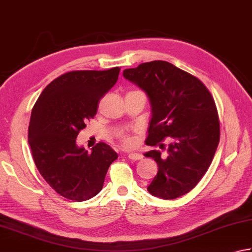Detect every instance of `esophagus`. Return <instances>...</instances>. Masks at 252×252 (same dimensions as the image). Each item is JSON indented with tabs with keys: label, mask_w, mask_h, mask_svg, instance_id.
I'll use <instances>...</instances> for the list:
<instances>
[{
	"label": "esophagus",
	"mask_w": 252,
	"mask_h": 252,
	"mask_svg": "<svg viewBox=\"0 0 252 252\" xmlns=\"http://www.w3.org/2000/svg\"><path fill=\"white\" fill-rule=\"evenodd\" d=\"M127 158L131 159V161H140V159L143 158V157L140 153H130L127 155Z\"/></svg>",
	"instance_id": "obj_1"
}]
</instances>
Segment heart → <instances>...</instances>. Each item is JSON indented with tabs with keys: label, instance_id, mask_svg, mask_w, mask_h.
Returning <instances> with one entry per match:
<instances>
[{
	"label": "heart",
	"instance_id": "b5f03b06",
	"mask_svg": "<svg viewBox=\"0 0 252 252\" xmlns=\"http://www.w3.org/2000/svg\"><path fill=\"white\" fill-rule=\"evenodd\" d=\"M118 140L120 143L126 146V148H132V146H134L135 144V140L132 135L126 133V132H121V133L118 134Z\"/></svg>",
	"mask_w": 252,
	"mask_h": 252
}]
</instances>
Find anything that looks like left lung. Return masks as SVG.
Returning a JSON list of instances; mask_svg holds the SVG:
<instances>
[{
  "instance_id": "left-lung-1",
  "label": "left lung",
  "mask_w": 252,
  "mask_h": 252,
  "mask_svg": "<svg viewBox=\"0 0 252 252\" xmlns=\"http://www.w3.org/2000/svg\"><path fill=\"white\" fill-rule=\"evenodd\" d=\"M123 76L148 94L152 118L145 143L159 144L166 138L167 158L158 150L144 155L158 171L148 190L157 197L175 199L198 184L214 158L220 138L216 103L197 77L164 61L143 63L123 70Z\"/></svg>"
}]
</instances>
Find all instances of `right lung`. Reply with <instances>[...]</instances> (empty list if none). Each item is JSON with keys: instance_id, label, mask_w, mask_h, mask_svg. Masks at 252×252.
I'll list each match as a JSON object with an SVG mask.
<instances>
[{"instance_id": "obj_1", "label": "right lung", "mask_w": 252, "mask_h": 252, "mask_svg": "<svg viewBox=\"0 0 252 252\" xmlns=\"http://www.w3.org/2000/svg\"><path fill=\"white\" fill-rule=\"evenodd\" d=\"M119 72V67L66 72L46 86L32 110L29 143L35 165L47 184L69 200L97 195L118 158L103 142L88 152L76 139L97 114L100 99L116 85Z\"/></svg>"}]
</instances>
